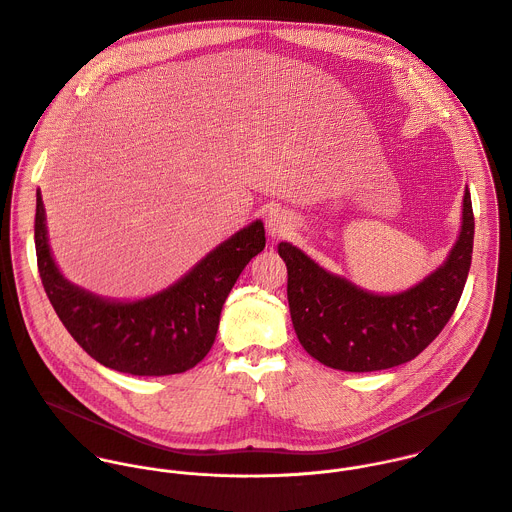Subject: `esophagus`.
<instances>
[{"label":"esophagus","mask_w":512,"mask_h":512,"mask_svg":"<svg viewBox=\"0 0 512 512\" xmlns=\"http://www.w3.org/2000/svg\"><path fill=\"white\" fill-rule=\"evenodd\" d=\"M293 223H291V217L283 211H273L269 217H267V231L271 237H283L291 231Z\"/></svg>","instance_id":"obj_1"}]
</instances>
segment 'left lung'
<instances>
[{
  "instance_id": "1",
  "label": "left lung",
  "mask_w": 512,
  "mask_h": 512,
  "mask_svg": "<svg viewBox=\"0 0 512 512\" xmlns=\"http://www.w3.org/2000/svg\"><path fill=\"white\" fill-rule=\"evenodd\" d=\"M475 215L469 189L461 235L445 261L417 287L373 295L327 273L291 243H279L287 265V299L295 333L319 363L369 373L413 361L445 329L463 295L473 259Z\"/></svg>"
}]
</instances>
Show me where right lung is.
Returning a JSON list of instances; mask_svg holds the SVG:
<instances>
[{
  "instance_id": "add662e5",
  "label": "right lung",
  "mask_w": 512,
  "mask_h": 512,
  "mask_svg": "<svg viewBox=\"0 0 512 512\" xmlns=\"http://www.w3.org/2000/svg\"><path fill=\"white\" fill-rule=\"evenodd\" d=\"M33 231L39 277L63 327L103 367L139 377L185 373L205 359L229 291L265 247V227L255 221L213 249L173 287L143 301L115 303L63 279L49 253L39 191Z\"/></svg>"
}]
</instances>
